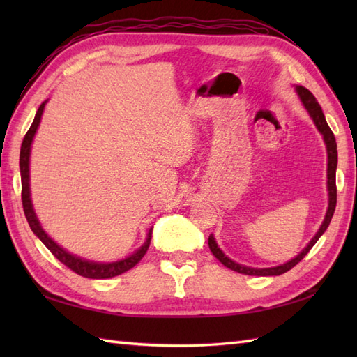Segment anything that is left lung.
Listing matches in <instances>:
<instances>
[{
  "mask_svg": "<svg viewBox=\"0 0 357 357\" xmlns=\"http://www.w3.org/2000/svg\"><path fill=\"white\" fill-rule=\"evenodd\" d=\"M298 90V95L301 98L302 104L305 105V109L308 110L310 116L313 118L314 124L317 127V130H319L324 136V141L327 144V153H328V196H330V202H328V210H327V215H325L324 222L321 225L319 231L316 233V236L310 241V244L302 250V252L291 259L290 262H287L284 265H279V267H273V268H250V267H244V265H239L236 262H233L231 259H229L221 250H219L216 241L213 238V234H210L208 236V247L211 250V253L215 255L216 259H219V262L224 264L227 268H230L233 271H238L242 273V275H250V276H278V275H282V273L291 270L296 264H299L302 259H304L305 255L312 250V247L316 244L317 239L322 236V233L327 230V227L330 225V221L333 215H335V208H336V199H337V188H336V167H337V146H336V139H335V135H333L331 128L328 127L327 121H325L324 116V112L321 109L319 102L316 101V98L313 96V93L310 92L308 89L305 87H296Z\"/></svg>",
  "mask_w": 357,
  "mask_h": 357,
  "instance_id": "8db88e82",
  "label": "left lung"
}]
</instances>
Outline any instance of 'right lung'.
Masks as SVG:
<instances>
[{
	"mask_svg": "<svg viewBox=\"0 0 357 357\" xmlns=\"http://www.w3.org/2000/svg\"><path fill=\"white\" fill-rule=\"evenodd\" d=\"M45 102H43L38 109L35 119L32 126L27 130L24 139H22L21 144V151H20V170H21V201H22V208H24V215L27 222L30 225V229L36 234L38 238L41 239L43 244L47 247L52 255L56 257L59 262H63L66 267H69L72 271L77 273L79 276L90 278V279H109L113 276L123 275V273L128 271L133 268L136 264H138L144 255L147 253L149 245H150V239H151V230L147 234V241L144 242V245L135 252L132 256L126 257L123 261L118 262H112V264H98V262H90L86 259H81L78 256H73L69 252H66L61 247H59L55 241H52L45 231L43 230V227L40 225L36 219V215L32 207V201H30V190H29V156H30V146H32V139L36 133V128L40 126L41 115L44 110Z\"/></svg>",
	"mask_w": 357,
	"mask_h": 357,
	"instance_id": "right-lung-1",
	"label": "right lung"
}]
</instances>
